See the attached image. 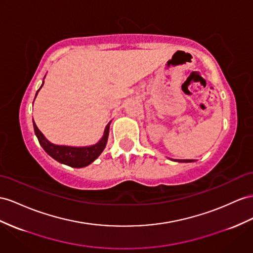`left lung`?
<instances>
[{
	"mask_svg": "<svg viewBox=\"0 0 253 253\" xmlns=\"http://www.w3.org/2000/svg\"><path fill=\"white\" fill-rule=\"evenodd\" d=\"M175 161H178V163H192L194 160L193 159H180V160L176 159Z\"/></svg>",
	"mask_w": 253,
	"mask_h": 253,
	"instance_id": "obj_1",
	"label": "left lung"
}]
</instances>
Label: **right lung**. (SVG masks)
I'll use <instances>...</instances> for the list:
<instances>
[{"label":"right lung","mask_w":253,"mask_h":253,"mask_svg":"<svg viewBox=\"0 0 253 253\" xmlns=\"http://www.w3.org/2000/svg\"><path fill=\"white\" fill-rule=\"evenodd\" d=\"M42 85H43V82L42 84ZM42 86L40 87V89L42 88ZM40 89L37 90V93L40 92ZM37 93H36V96H37ZM110 123L105 128V132H103L102 138L97 142L96 144L90 145V146H82V147L56 145V144L51 143V142H49L46 138H44V135L42 133L40 129L37 128L34 120H33V126H34V131L38 139V142H40V144L42 145L44 152H46L49 156H51L56 161H59V163L66 166L73 167V168H83L92 164L93 161L102 153V151L105 150L108 137H109Z\"/></svg>","instance_id":"1"}]
</instances>
